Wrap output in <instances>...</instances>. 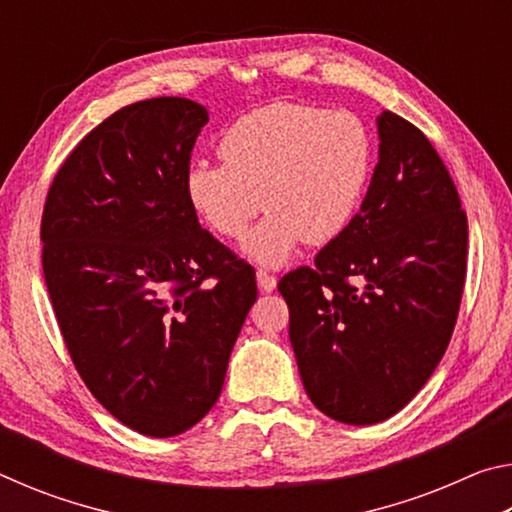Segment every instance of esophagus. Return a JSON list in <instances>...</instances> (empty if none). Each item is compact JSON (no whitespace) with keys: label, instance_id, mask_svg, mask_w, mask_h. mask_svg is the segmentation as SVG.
<instances>
[{"label":"esophagus","instance_id":"obj_1","mask_svg":"<svg viewBox=\"0 0 512 512\" xmlns=\"http://www.w3.org/2000/svg\"><path fill=\"white\" fill-rule=\"evenodd\" d=\"M257 284L259 289L271 293L275 287H277V277L271 275L268 271H264V268H257Z\"/></svg>","mask_w":512,"mask_h":512}]
</instances>
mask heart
Listing matches in <instances>:
<instances>
[{"label": "heart", "mask_w": 512, "mask_h": 512, "mask_svg": "<svg viewBox=\"0 0 512 512\" xmlns=\"http://www.w3.org/2000/svg\"><path fill=\"white\" fill-rule=\"evenodd\" d=\"M223 164L196 162L185 189L198 216L225 239L244 237V250L280 266L302 241L327 244L348 228L366 194L375 144L352 110L309 103H271L239 117L219 142Z\"/></svg>", "instance_id": "obj_1"}]
</instances>
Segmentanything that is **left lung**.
<instances>
[{
	"mask_svg": "<svg viewBox=\"0 0 512 512\" xmlns=\"http://www.w3.org/2000/svg\"><path fill=\"white\" fill-rule=\"evenodd\" d=\"M361 210L314 266L287 273L289 339L309 400L345 424L404 409L452 339L467 271V214L420 128L381 112Z\"/></svg>",
	"mask_w": 512,
	"mask_h": 512,
	"instance_id": "1",
	"label": "left lung"
}]
</instances>
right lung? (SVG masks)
<instances>
[{
    "label": "right lung",
    "mask_w": 512,
    "mask_h": 512,
    "mask_svg": "<svg viewBox=\"0 0 512 512\" xmlns=\"http://www.w3.org/2000/svg\"><path fill=\"white\" fill-rule=\"evenodd\" d=\"M207 110L131 103L60 164L42 273L60 334L103 409L151 438L205 418L257 300L253 266L201 228L185 178Z\"/></svg>",
    "instance_id": "1"
}]
</instances>
